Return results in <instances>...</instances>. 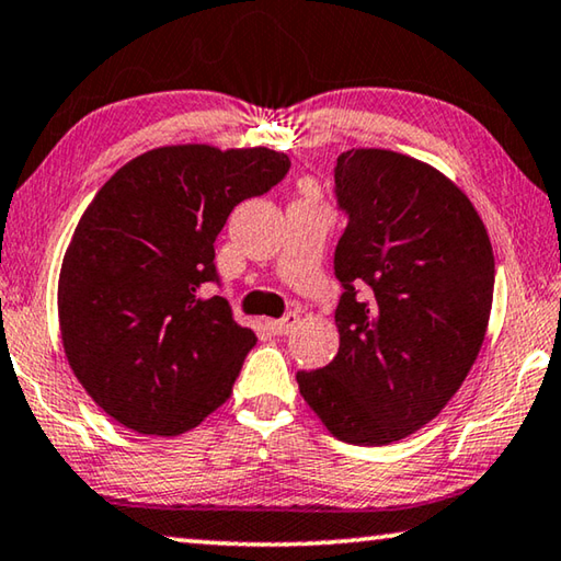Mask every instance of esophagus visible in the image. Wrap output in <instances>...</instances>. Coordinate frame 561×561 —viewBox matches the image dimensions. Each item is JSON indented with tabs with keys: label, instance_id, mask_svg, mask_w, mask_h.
Wrapping results in <instances>:
<instances>
[{
	"label": "esophagus",
	"instance_id": "obj_1",
	"mask_svg": "<svg viewBox=\"0 0 561 561\" xmlns=\"http://www.w3.org/2000/svg\"><path fill=\"white\" fill-rule=\"evenodd\" d=\"M297 322H299V314L297 312H287L282 319H272V322H266V324H270V329H272L274 334L282 336V334H289L291 329L297 327Z\"/></svg>",
	"mask_w": 561,
	"mask_h": 561
}]
</instances>
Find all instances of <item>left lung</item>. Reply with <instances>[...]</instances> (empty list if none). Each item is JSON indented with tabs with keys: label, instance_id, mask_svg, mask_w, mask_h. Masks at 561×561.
<instances>
[{
	"label": "left lung",
	"instance_id": "1",
	"mask_svg": "<svg viewBox=\"0 0 561 561\" xmlns=\"http://www.w3.org/2000/svg\"><path fill=\"white\" fill-rule=\"evenodd\" d=\"M334 197L346 215L334 249L340 352L297 381L336 439L379 447L432 422L472 369L494 254L467 194L420 159L342 152Z\"/></svg>",
	"mask_w": 561,
	"mask_h": 561
}]
</instances>
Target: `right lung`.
Listing matches in <instances>:
<instances>
[{
	"instance_id": "obj_1",
	"label": "right lung",
	"mask_w": 561,
	"mask_h": 561,
	"mask_svg": "<svg viewBox=\"0 0 561 561\" xmlns=\"http://www.w3.org/2000/svg\"><path fill=\"white\" fill-rule=\"evenodd\" d=\"M289 167L266 147H159L96 192L61 262L59 327L75 377L112 420L176 437L232 394L256 336L202 289L219 284L215 239L232 209Z\"/></svg>"
}]
</instances>
